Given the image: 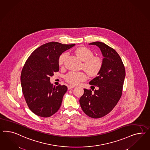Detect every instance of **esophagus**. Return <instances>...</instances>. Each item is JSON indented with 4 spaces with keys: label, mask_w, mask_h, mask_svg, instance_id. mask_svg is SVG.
Segmentation results:
<instances>
[{
    "label": "esophagus",
    "mask_w": 150,
    "mask_h": 150,
    "mask_svg": "<svg viewBox=\"0 0 150 150\" xmlns=\"http://www.w3.org/2000/svg\"><path fill=\"white\" fill-rule=\"evenodd\" d=\"M74 86H71V85H69L68 86V88L69 90H70V89H71V88H74Z\"/></svg>",
    "instance_id": "obj_1"
}]
</instances>
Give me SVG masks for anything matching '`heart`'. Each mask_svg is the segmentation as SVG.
<instances>
[{
    "label": "heart",
    "instance_id": "1",
    "mask_svg": "<svg viewBox=\"0 0 150 150\" xmlns=\"http://www.w3.org/2000/svg\"><path fill=\"white\" fill-rule=\"evenodd\" d=\"M81 60L83 62L84 70L91 76H95L100 73L103 66V60L99 57L93 56V52L86 47H80L75 51ZM68 56L67 53H63L58 59L59 66H63L65 60ZM66 81L71 85H76L80 82L87 79L86 75L83 72H70L65 76Z\"/></svg>",
    "mask_w": 150,
    "mask_h": 150
}]
</instances>
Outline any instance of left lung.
<instances>
[{"label": "left lung", "instance_id": "1", "mask_svg": "<svg viewBox=\"0 0 150 150\" xmlns=\"http://www.w3.org/2000/svg\"><path fill=\"white\" fill-rule=\"evenodd\" d=\"M89 45L100 48L104 57L103 66L98 76L89 83L92 85L91 89L95 86L98 89L92 92L90 89L84 88V93L79 102L87 115L91 118H100L110 112L120 100L125 70L119 55L113 48L100 42H92Z\"/></svg>", "mask_w": 150, "mask_h": 150}]
</instances>
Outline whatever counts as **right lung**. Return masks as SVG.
Returning a JSON list of instances; mask_svg holds the SVG:
<instances>
[{"mask_svg": "<svg viewBox=\"0 0 150 150\" xmlns=\"http://www.w3.org/2000/svg\"><path fill=\"white\" fill-rule=\"evenodd\" d=\"M74 45L47 43L34 50L25 62L20 78L22 91L28 108L37 115L50 117L60 108L68 87L54 86L50 77L59 71L60 55Z\"/></svg>", "mask_w": 150, "mask_h": 150, "instance_id": "right-lung-1", "label": "right lung"}]
</instances>
